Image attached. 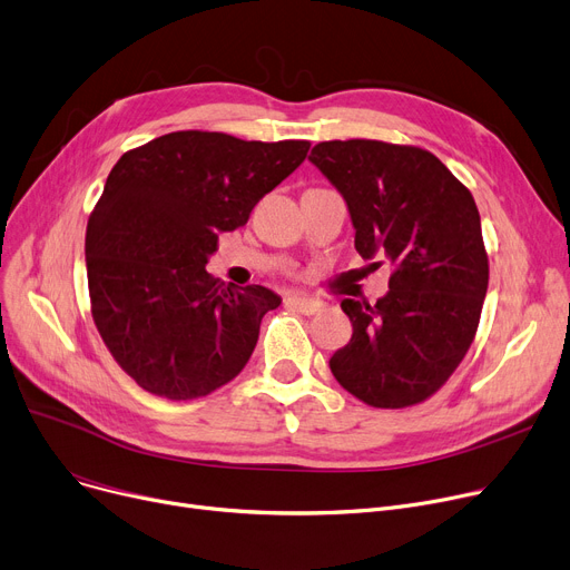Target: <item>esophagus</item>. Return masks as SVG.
Masks as SVG:
<instances>
[{
  "label": "esophagus",
  "instance_id": "obj_1",
  "mask_svg": "<svg viewBox=\"0 0 570 570\" xmlns=\"http://www.w3.org/2000/svg\"><path fill=\"white\" fill-rule=\"evenodd\" d=\"M285 306L289 308H296L298 313H306V315H313L317 311H322V301L320 298H311V296H298V294H287L285 296Z\"/></svg>",
  "mask_w": 570,
  "mask_h": 570
}]
</instances>
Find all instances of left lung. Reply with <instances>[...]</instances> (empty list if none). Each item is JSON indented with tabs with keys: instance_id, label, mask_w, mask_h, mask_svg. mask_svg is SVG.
<instances>
[{
	"instance_id": "8db88e82",
	"label": "left lung",
	"mask_w": 570,
	"mask_h": 570,
	"mask_svg": "<svg viewBox=\"0 0 570 570\" xmlns=\"http://www.w3.org/2000/svg\"><path fill=\"white\" fill-rule=\"evenodd\" d=\"M308 160L345 197L363 259L393 266L371 306L343 298L352 338L328 358L365 405L400 410L438 391L470 350L488 292V255L472 193L425 149L331 140Z\"/></svg>"
}]
</instances>
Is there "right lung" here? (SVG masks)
<instances>
[{
    "mask_svg": "<svg viewBox=\"0 0 570 570\" xmlns=\"http://www.w3.org/2000/svg\"><path fill=\"white\" fill-rule=\"evenodd\" d=\"M311 142H246L177 130L126 151L85 237L91 315L106 347L145 391L193 400L237 377L281 296L207 274L218 234L304 163Z\"/></svg>",
    "mask_w": 570,
    "mask_h": 570,
    "instance_id": "add662e5",
    "label": "right lung"
}]
</instances>
